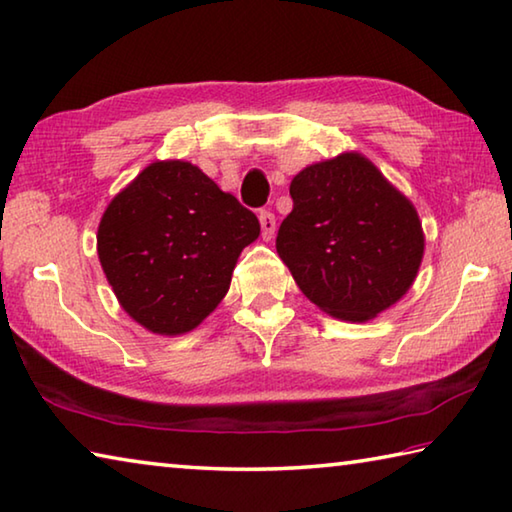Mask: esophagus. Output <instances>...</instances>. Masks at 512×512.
Here are the masks:
<instances>
[{"mask_svg":"<svg viewBox=\"0 0 512 512\" xmlns=\"http://www.w3.org/2000/svg\"><path fill=\"white\" fill-rule=\"evenodd\" d=\"M259 226H262V237L268 241L275 235V215L268 210L259 212Z\"/></svg>","mask_w":512,"mask_h":512,"instance_id":"1","label":"esophagus"}]
</instances>
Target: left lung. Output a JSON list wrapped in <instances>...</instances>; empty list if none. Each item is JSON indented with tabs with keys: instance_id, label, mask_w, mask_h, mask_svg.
Here are the masks:
<instances>
[{
	"instance_id": "left-lung-1",
	"label": "left lung",
	"mask_w": 512,
	"mask_h": 512,
	"mask_svg": "<svg viewBox=\"0 0 512 512\" xmlns=\"http://www.w3.org/2000/svg\"><path fill=\"white\" fill-rule=\"evenodd\" d=\"M293 210L275 248L309 300L367 322L412 286L425 237L410 199L365 156L345 152L291 181Z\"/></svg>"
}]
</instances>
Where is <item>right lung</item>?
I'll list each match as a JSON object with an SVG mask.
<instances>
[{"label":"right lung","mask_w":512,"mask_h":512,"mask_svg":"<svg viewBox=\"0 0 512 512\" xmlns=\"http://www.w3.org/2000/svg\"><path fill=\"white\" fill-rule=\"evenodd\" d=\"M259 221L197 165L156 161L118 192L98 226V259L118 302L147 331L181 336L230 288Z\"/></svg>","instance_id":"obj_1"}]
</instances>
